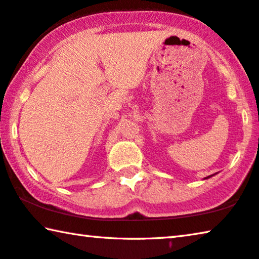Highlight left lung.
<instances>
[{"mask_svg": "<svg viewBox=\"0 0 259 259\" xmlns=\"http://www.w3.org/2000/svg\"><path fill=\"white\" fill-rule=\"evenodd\" d=\"M213 175H214V174H213ZM213 175H210V176H206V178H205V179H210V178H212V176Z\"/></svg>", "mask_w": 259, "mask_h": 259, "instance_id": "1", "label": "left lung"}]
</instances>
